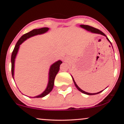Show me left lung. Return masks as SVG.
Instances as JSON below:
<instances>
[{"label": "left lung", "mask_w": 124, "mask_h": 124, "mask_svg": "<svg viewBox=\"0 0 124 124\" xmlns=\"http://www.w3.org/2000/svg\"><path fill=\"white\" fill-rule=\"evenodd\" d=\"M80 27H81V28H84V29H86V30H87V31H89V32H92V33H96V34H101V35H104V36H105V37H106V38H107V39L109 41V42H110V44H111V45H112V43H111V42L109 40V39L107 37L106 35L104 34V33H103V32H102V31H100L99 29H97V28H94V27H91V26H88V25L81 24V25H80ZM72 77L73 80V81H74V85H75V86H76V87L77 88V89L79 91H80V92H82V93L86 94V95H96V94L100 93V92H102L103 91V90H102V91H100V92H97V93H89V92H85V91H83V90H81V89H80V87L78 86L77 85V84H76V83L75 82V81H74V78H73L72 76Z\"/></svg>", "instance_id": "8db88e82"}]
</instances>
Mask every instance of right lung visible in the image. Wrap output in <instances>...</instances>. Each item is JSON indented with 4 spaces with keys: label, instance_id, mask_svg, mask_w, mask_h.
Instances as JSON below:
<instances>
[{
    "label": "right lung",
    "instance_id": "obj_1",
    "mask_svg": "<svg viewBox=\"0 0 124 124\" xmlns=\"http://www.w3.org/2000/svg\"><path fill=\"white\" fill-rule=\"evenodd\" d=\"M49 28L47 27H44V28H39V29H35L33 30L30 31L28 33H27L20 38L18 40V41L17 42L15 46L14 49L13 51L12 52L11 54V73L12 75V78L14 79V67H15V58L16 57L17 54L19 49L20 45L21 44L24 42L26 40L29 38L35 36V35H38V34H42L44 33H46L49 31ZM62 62L61 60H58V61L56 62L55 63L52 64L50 68L49 73V81H48L47 86L46 87V89L44 91L43 93L40 95L38 96H35L33 98H41L43 97L44 96H46L47 94H49L50 92L52 91V89L54 87V80L55 79L56 75L57 74L58 71L60 70V64H61Z\"/></svg>",
    "mask_w": 124,
    "mask_h": 124
}]
</instances>
